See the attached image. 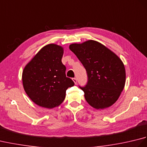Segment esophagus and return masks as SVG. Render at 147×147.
<instances>
[{
  "label": "esophagus",
  "mask_w": 147,
  "mask_h": 147,
  "mask_svg": "<svg viewBox=\"0 0 147 147\" xmlns=\"http://www.w3.org/2000/svg\"><path fill=\"white\" fill-rule=\"evenodd\" d=\"M73 82H74V83L77 84V79L76 78H73Z\"/></svg>",
  "instance_id": "esophagus-1"
}]
</instances>
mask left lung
<instances>
[{
  "mask_svg": "<svg viewBox=\"0 0 147 147\" xmlns=\"http://www.w3.org/2000/svg\"><path fill=\"white\" fill-rule=\"evenodd\" d=\"M69 49L86 71L88 82L80 86L86 102L96 109L110 107L117 101L125 85L126 71L117 55L100 43L88 40L73 43Z\"/></svg>",
  "mask_w": 147,
  "mask_h": 147,
  "instance_id": "left-lung-1",
  "label": "left lung"
}]
</instances>
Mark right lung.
<instances>
[{
	"label": "right lung",
	"mask_w": 147,
	"mask_h": 147,
	"mask_svg": "<svg viewBox=\"0 0 147 147\" xmlns=\"http://www.w3.org/2000/svg\"><path fill=\"white\" fill-rule=\"evenodd\" d=\"M63 48L49 44L40 50L24 67L22 80L28 96L36 104L52 109L64 101L65 92L74 83L65 75L62 63Z\"/></svg>",
	"instance_id": "add662e5"
}]
</instances>
